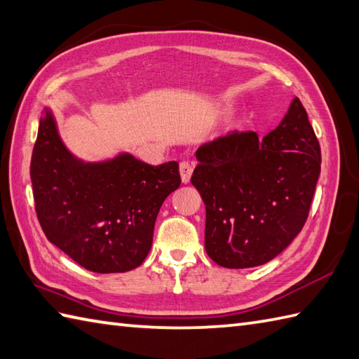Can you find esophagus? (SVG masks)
<instances>
[{"instance_id": "esophagus-1", "label": "esophagus", "mask_w": 359, "mask_h": 359, "mask_svg": "<svg viewBox=\"0 0 359 359\" xmlns=\"http://www.w3.org/2000/svg\"><path fill=\"white\" fill-rule=\"evenodd\" d=\"M192 172H194V165L189 163V161H182L180 163V173H181V181L187 184L190 181V177H192Z\"/></svg>"}]
</instances>
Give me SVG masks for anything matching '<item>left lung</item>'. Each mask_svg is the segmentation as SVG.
<instances>
[{
	"label": "left lung",
	"mask_w": 359,
	"mask_h": 359,
	"mask_svg": "<svg viewBox=\"0 0 359 359\" xmlns=\"http://www.w3.org/2000/svg\"><path fill=\"white\" fill-rule=\"evenodd\" d=\"M196 159L190 182L206 204L204 246L217 265H263L302 231L320 173V147L297 97L263 139L233 130L201 145Z\"/></svg>",
	"instance_id": "8db88e82"
}]
</instances>
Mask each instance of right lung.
<instances>
[{
  "mask_svg": "<svg viewBox=\"0 0 359 359\" xmlns=\"http://www.w3.org/2000/svg\"><path fill=\"white\" fill-rule=\"evenodd\" d=\"M35 212L46 238L93 273L137 268L161 204L181 184L177 161L150 165L128 153L83 163L65 147L46 108L31 159Z\"/></svg>",
  "mask_w": 359,
  "mask_h": 359,
  "instance_id": "obj_1",
  "label": "right lung"
}]
</instances>
